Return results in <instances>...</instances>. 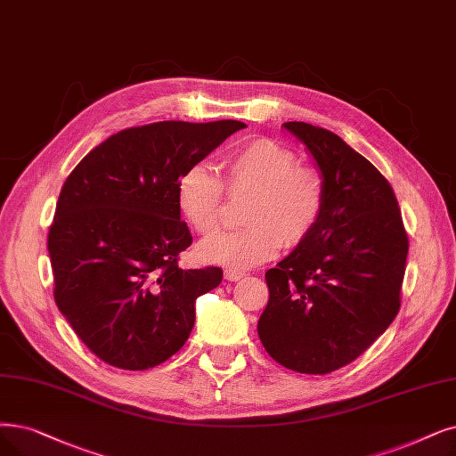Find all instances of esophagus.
I'll use <instances>...</instances> for the list:
<instances>
[{
    "instance_id": "1",
    "label": "esophagus",
    "mask_w": 456,
    "mask_h": 456,
    "mask_svg": "<svg viewBox=\"0 0 456 456\" xmlns=\"http://www.w3.org/2000/svg\"><path fill=\"white\" fill-rule=\"evenodd\" d=\"M224 277H226L228 281L235 282V281H241L243 277H247V273H245V271H240V269H226V271H224Z\"/></svg>"
}]
</instances>
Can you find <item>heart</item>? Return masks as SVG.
<instances>
[{"label":"heart","mask_w":456,"mask_h":456,"mask_svg":"<svg viewBox=\"0 0 456 456\" xmlns=\"http://www.w3.org/2000/svg\"><path fill=\"white\" fill-rule=\"evenodd\" d=\"M230 192L252 191L243 211V230L224 233L204 247L209 262L230 267L258 265L301 245L314 232L325 209V181L313 167H299L297 155L281 142L254 138L224 157ZM224 187L206 165L179 175L175 202L191 228L211 238L223 223Z\"/></svg>","instance_id":"b5f03b06"}]
</instances>
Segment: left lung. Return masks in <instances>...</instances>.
I'll return each mask as SVG.
<instances>
[{"mask_svg": "<svg viewBox=\"0 0 456 456\" xmlns=\"http://www.w3.org/2000/svg\"><path fill=\"white\" fill-rule=\"evenodd\" d=\"M284 129L316 160L327 200L314 232L265 273L258 335L282 367L327 374L357 359L398 314L408 233L372 162L322 126Z\"/></svg>", "mask_w": 456, "mask_h": 456, "instance_id": "1", "label": "left lung"}]
</instances>
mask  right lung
<instances>
[{
	"instance_id": "add662e5",
	"label": "right lung",
	"mask_w": 456,
	"mask_h": 456,
	"mask_svg": "<svg viewBox=\"0 0 456 456\" xmlns=\"http://www.w3.org/2000/svg\"><path fill=\"white\" fill-rule=\"evenodd\" d=\"M245 123L159 121L119 131L70 172L48 232L53 299L78 338L123 370L183 348L196 299L221 267L181 269L192 235L175 202L179 175Z\"/></svg>"
}]
</instances>
